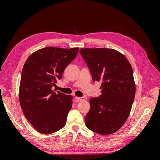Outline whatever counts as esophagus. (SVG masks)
Here are the masks:
<instances>
[{"label": "esophagus", "mask_w": 160, "mask_h": 160, "mask_svg": "<svg viewBox=\"0 0 160 160\" xmlns=\"http://www.w3.org/2000/svg\"><path fill=\"white\" fill-rule=\"evenodd\" d=\"M75 99L77 101H83L85 99L84 97H81V98H78V97H75Z\"/></svg>", "instance_id": "1"}]
</instances>
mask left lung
I'll return each mask as SVG.
<instances>
[{"label":"left lung","mask_w":160,"mask_h":160,"mask_svg":"<svg viewBox=\"0 0 160 160\" xmlns=\"http://www.w3.org/2000/svg\"><path fill=\"white\" fill-rule=\"evenodd\" d=\"M79 52L93 81L102 82L101 94L90 99L85 125L98 134H112L126 122L135 98L132 65L123 54L112 49L86 48Z\"/></svg>","instance_id":"obj_1"}]
</instances>
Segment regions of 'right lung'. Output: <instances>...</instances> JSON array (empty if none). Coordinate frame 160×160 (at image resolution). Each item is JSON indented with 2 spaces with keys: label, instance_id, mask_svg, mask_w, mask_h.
<instances>
[{
  "label": "right lung",
  "instance_id": "add662e5",
  "mask_svg": "<svg viewBox=\"0 0 160 160\" xmlns=\"http://www.w3.org/2000/svg\"><path fill=\"white\" fill-rule=\"evenodd\" d=\"M79 48L47 47L33 52L23 66L19 101L22 112L38 132L55 133L64 128L72 96L52 88L76 57Z\"/></svg>",
  "mask_w": 160,
  "mask_h": 160
}]
</instances>
